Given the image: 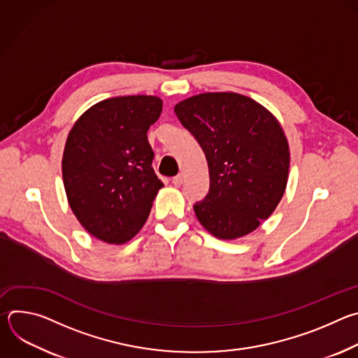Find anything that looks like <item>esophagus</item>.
I'll use <instances>...</instances> for the list:
<instances>
[{
    "mask_svg": "<svg viewBox=\"0 0 358 358\" xmlns=\"http://www.w3.org/2000/svg\"><path fill=\"white\" fill-rule=\"evenodd\" d=\"M184 178H185V176H184L182 173H180L178 176H176V177L173 178V184H174L176 187H180V185L184 182Z\"/></svg>",
    "mask_w": 358,
    "mask_h": 358,
    "instance_id": "34e87169",
    "label": "esophagus"
}]
</instances>
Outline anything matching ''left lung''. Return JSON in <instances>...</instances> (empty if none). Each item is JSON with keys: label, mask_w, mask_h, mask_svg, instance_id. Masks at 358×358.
Here are the masks:
<instances>
[{"label": "left lung", "mask_w": 358, "mask_h": 358, "mask_svg": "<svg viewBox=\"0 0 358 358\" xmlns=\"http://www.w3.org/2000/svg\"><path fill=\"white\" fill-rule=\"evenodd\" d=\"M174 112L208 163L210 192L194 206L199 224L224 241L250 234L286 189L290 152L280 123L257 100L234 92L191 96Z\"/></svg>", "instance_id": "8db88e82"}]
</instances>
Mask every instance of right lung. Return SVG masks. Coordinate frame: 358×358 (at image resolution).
Segmentation results:
<instances>
[{"label": "right lung", "instance_id": "obj_1", "mask_svg": "<svg viewBox=\"0 0 358 358\" xmlns=\"http://www.w3.org/2000/svg\"><path fill=\"white\" fill-rule=\"evenodd\" d=\"M163 110L157 96H119L89 108L71 129L62 157L69 207L106 243L129 242L148 218L163 182L151 167L147 130Z\"/></svg>", "mask_w": 358, "mask_h": 358}]
</instances>
